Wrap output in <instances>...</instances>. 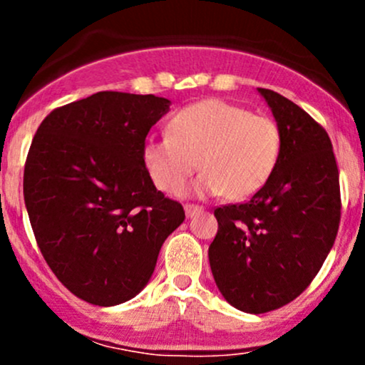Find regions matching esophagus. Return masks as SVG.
Instances as JSON below:
<instances>
[{"instance_id":"1","label":"esophagus","mask_w":365,"mask_h":365,"mask_svg":"<svg viewBox=\"0 0 365 365\" xmlns=\"http://www.w3.org/2000/svg\"><path fill=\"white\" fill-rule=\"evenodd\" d=\"M200 211H202V207H200V206H194V204H185V215H187V217H192V216L199 215Z\"/></svg>"}]
</instances>
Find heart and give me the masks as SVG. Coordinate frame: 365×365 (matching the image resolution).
<instances>
[{
  "instance_id": "1",
  "label": "heart",
  "mask_w": 365,
  "mask_h": 365,
  "mask_svg": "<svg viewBox=\"0 0 365 365\" xmlns=\"http://www.w3.org/2000/svg\"><path fill=\"white\" fill-rule=\"evenodd\" d=\"M282 156V132L274 120L220 99L182 108L168 121V133L150 137L142 159L159 190L178 194L197 168L192 185L199 197L226 194L242 200L269 182Z\"/></svg>"
}]
</instances>
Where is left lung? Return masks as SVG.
Wrapping results in <instances>:
<instances>
[{"label": "left lung", "instance_id": "obj_1", "mask_svg": "<svg viewBox=\"0 0 365 365\" xmlns=\"http://www.w3.org/2000/svg\"><path fill=\"white\" fill-rule=\"evenodd\" d=\"M282 132L273 177L252 199L215 209L209 264L221 295L238 311L283 307L319 273L340 225V175L317 121L290 99L257 89Z\"/></svg>", "mask_w": 365, "mask_h": 365}]
</instances>
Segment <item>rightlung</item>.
<instances>
[{
    "label": "right lung",
    "mask_w": 365,
    "mask_h": 365,
    "mask_svg": "<svg viewBox=\"0 0 365 365\" xmlns=\"http://www.w3.org/2000/svg\"><path fill=\"white\" fill-rule=\"evenodd\" d=\"M148 94L104 91L56 108L29 149L24 199L46 262L73 295L111 307L133 299L185 220L154 187L145 137L170 111Z\"/></svg>",
    "instance_id": "1"
}]
</instances>
